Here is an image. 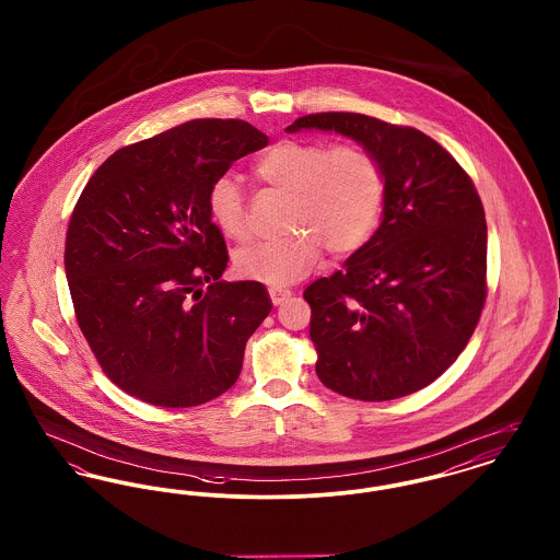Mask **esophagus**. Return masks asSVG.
Here are the masks:
<instances>
[{"instance_id": "obj_1", "label": "esophagus", "mask_w": 560, "mask_h": 560, "mask_svg": "<svg viewBox=\"0 0 560 560\" xmlns=\"http://www.w3.org/2000/svg\"><path fill=\"white\" fill-rule=\"evenodd\" d=\"M268 294H270V300H272L275 306H279V304H283L288 298H292V292H290V290H283V288H270Z\"/></svg>"}]
</instances>
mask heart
<instances>
[{"label": "heart", "instance_id": "b5f03b06", "mask_svg": "<svg viewBox=\"0 0 560 560\" xmlns=\"http://www.w3.org/2000/svg\"><path fill=\"white\" fill-rule=\"evenodd\" d=\"M254 175L292 197L285 238L252 243L234 254L241 277L281 288L306 277L331 256L358 252L374 231L383 207V173L362 145L285 139L268 148ZM207 209L226 238L245 241L249 222L236 182L222 175L207 195Z\"/></svg>", "mask_w": 560, "mask_h": 560}]
</instances>
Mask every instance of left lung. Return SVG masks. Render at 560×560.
I'll return each mask as SVG.
<instances>
[{
  "label": "left lung",
  "instance_id": "left-lung-1",
  "mask_svg": "<svg viewBox=\"0 0 560 560\" xmlns=\"http://www.w3.org/2000/svg\"><path fill=\"white\" fill-rule=\"evenodd\" d=\"M285 131L353 139L385 184L378 231L304 290L319 381L363 401L428 387L459 358L487 298V222L471 179L425 132L363 114H311Z\"/></svg>",
  "mask_w": 560,
  "mask_h": 560
}]
</instances>
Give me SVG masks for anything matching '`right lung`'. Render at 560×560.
Returning a JSON list of instances; mask_svg holds the SVG:
<instances>
[{"instance_id": "obj_1", "label": "right lung", "mask_w": 560, "mask_h": 560, "mask_svg": "<svg viewBox=\"0 0 560 560\" xmlns=\"http://www.w3.org/2000/svg\"><path fill=\"white\" fill-rule=\"evenodd\" d=\"M268 137L245 120H190L114 152L71 213L66 275L75 317L122 392L188 408L236 383L272 308L258 281H222L229 252L207 195Z\"/></svg>"}]
</instances>
